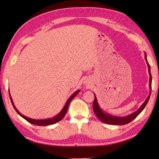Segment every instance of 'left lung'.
<instances>
[{
  "label": "left lung",
  "instance_id": "obj_1",
  "mask_svg": "<svg viewBox=\"0 0 159 159\" xmlns=\"http://www.w3.org/2000/svg\"><path fill=\"white\" fill-rule=\"evenodd\" d=\"M145 59H146V61L147 65L148 67V72H149V75H150V83H149L150 84V93H149V95H148L146 100H145V102L142 104V105L139 107V109L137 111H136L135 112L128 115V116H127L118 117V116H112V115H110L109 113L104 112V111L100 107L98 102L97 98H96L95 94H94V96H95V98H94V101H93V104L94 113H95V114L96 115V116L98 117V119L100 121H102V122L106 123V124H112V125L126 124L130 122L131 121H133L134 118H136L141 113V111L144 109V108L146 107L148 100H149V99H150V94H151V90H152V75L150 73V66L149 65V63H148V62L147 55H146V52H145Z\"/></svg>",
  "mask_w": 159,
  "mask_h": 159
}]
</instances>
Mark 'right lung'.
<instances>
[{"mask_svg":"<svg viewBox=\"0 0 159 159\" xmlns=\"http://www.w3.org/2000/svg\"><path fill=\"white\" fill-rule=\"evenodd\" d=\"M79 92H80V90H77L76 92H74L72 94V95L69 98L68 100H67L66 104H65V105H64L62 110L57 115V116H55V117H53L52 118H49V119H45V120H34V119H31V118H29L28 117L24 116V115H22V113H20L19 111H18V109H17L16 108L14 104H13V100L11 98V95H10L9 89V94L10 100H11V104H12L13 108H14V109L16 110V112L18 113L22 117H23L24 119L26 120V121H28L29 122H30V123H31L33 124H35V125H37V126H49V125H52V124H55L57 122H58V121H59L60 120H61L63 119V117L65 116V115L67 113V109H68L69 104H70V103L71 102V100H72L75 97L78 93H79Z\"/></svg>","mask_w":159,"mask_h":159,"instance_id":"obj_1","label":"right lung"}]
</instances>
